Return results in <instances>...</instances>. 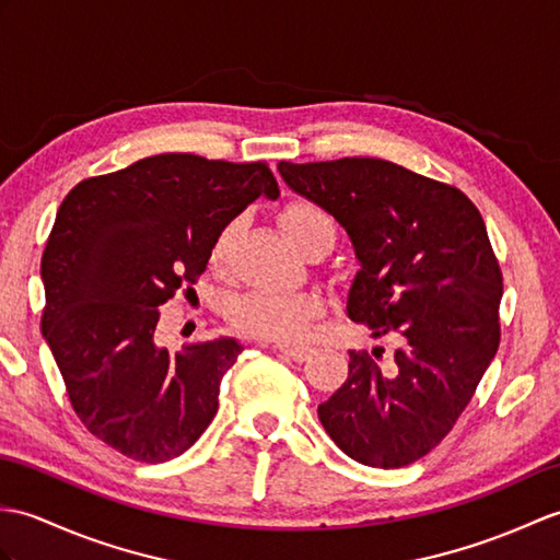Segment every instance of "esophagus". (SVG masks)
I'll list each match as a JSON object with an SVG mask.
<instances>
[{
  "label": "esophagus",
  "instance_id": "esophagus-1",
  "mask_svg": "<svg viewBox=\"0 0 560 560\" xmlns=\"http://www.w3.org/2000/svg\"><path fill=\"white\" fill-rule=\"evenodd\" d=\"M279 353H283V355H289L291 360H295V362H305L307 358H310V353H312V348L310 346H289V343H277L275 346Z\"/></svg>",
  "mask_w": 560,
  "mask_h": 560
}]
</instances>
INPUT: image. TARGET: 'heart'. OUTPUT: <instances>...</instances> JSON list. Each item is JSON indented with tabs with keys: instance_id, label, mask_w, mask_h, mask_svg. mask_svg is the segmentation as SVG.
<instances>
[{
	"instance_id": "1",
	"label": "heart",
	"mask_w": 560,
	"mask_h": 560,
	"mask_svg": "<svg viewBox=\"0 0 560 560\" xmlns=\"http://www.w3.org/2000/svg\"><path fill=\"white\" fill-rule=\"evenodd\" d=\"M281 226L298 250L322 231H334L331 217L319 205L307 200H295L281 214ZM238 221H231L219 231L212 245V265H221L236 238ZM324 307L317 291H279L257 289L248 291L229 303V322L243 334L259 336L271 341H298L307 331L310 322Z\"/></svg>"
}]
</instances>
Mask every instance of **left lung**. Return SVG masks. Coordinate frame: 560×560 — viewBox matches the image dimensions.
<instances>
[{"label":"left lung","instance_id":"8db88e82","mask_svg":"<svg viewBox=\"0 0 560 560\" xmlns=\"http://www.w3.org/2000/svg\"><path fill=\"white\" fill-rule=\"evenodd\" d=\"M285 186L346 229L360 262L346 312L374 339L317 408L346 456L370 467L410 465L441 444L499 348L503 279L485 219L465 192L386 160L279 162Z\"/></svg>","mask_w":560,"mask_h":560}]
</instances>
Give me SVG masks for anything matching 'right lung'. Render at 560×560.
Listing matches in <instances>:
<instances>
[{
  "instance_id": "obj_1",
  "label": "right lung",
  "mask_w": 560,
  "mask_h": 560,
  "mask_svg": "<svg viewBox=\"0 0 560 560\" xmlns=\"http://www.w3.org/2000/svg\"><path fill=\"white\" fill-rule=\"evenodd\" d=\"M259 195L279 198L265 162L166 152L63 198L43 253V336L90 434L140 463L188 451L219 408L243 346L231 336L160 346V307L195 283L214 238Z\"/></svg>"
}]
</instances>
